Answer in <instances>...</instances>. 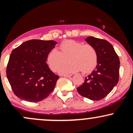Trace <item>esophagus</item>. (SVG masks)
<instances>
[{
    "instance_id": "obj_1",
    "label": "esophagus",
    "mask_w": 133,
    "mask_h": 133,
    "mask_svg": "<svg viewBox=\"0 0 133 133\" xmlns=\"http://www.w3.org/2000/svg\"><path fill=\"white\" fill-rule=\"evenodd\" d=\"M63 76H64V77H71L72 75L71 74H64V75H63Z\"/></svg>"
}]
</instances>
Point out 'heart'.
<instances>
[{
	"label": "heart",
	"instance_id": "heart-1",
	"mask_svg": "<svg viewBox=\"0 0 133 133\" xmlns=\"http://www.w3.org/2000/svg\"><path fill=\"white\" fill-rule=\"evenodd\" d=\"M59 49L60 52L56 48L52 49L47 55V62L52 71H57L68 56L70 62L59 68L60 74H72L80 70L86 74L92 71L97 65V51L92 45L67 40L60 44Z\"/></svg>",
	"mask_w": 133,
	"mask_h": 133
}]
</instances>
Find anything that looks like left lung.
Instances as JSON below:
<instances>
[{
	"label": "left lung",
	"instance_id": "1",
	"mask_svg": "<svg viewBox=\"0 0 133 133\" xmlns=\"http://www.w3.org/2000/svg\"><path fill=\"white\" fill-rule=\"evenodd\" d=\"M85 41L96 49L97 64L77 90L83 97L99 101L106 97L118 82L119 59L108 41L92 36Z\"/></svg>",
	"mask_w": 133,
	"mask_h": 133
}]
</instances>
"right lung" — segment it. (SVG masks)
I'll return each mask as SVG.
<instances>
[{
	"mask_svg": "<svg viewBox=\"0 0 133 133\" xmlns=\"http://www.w3.org/2000/svg\"><path fill=\"white\" fill-rule=\"evenodd\" d=\"M57 44L54 41L34 39L12 51L6 74L12 91L20 99L37 103L52 92L59 76L48 67L47 55Z\"/></svg>",
	"mask_w": 133,
	"mask_h": 133,
	"instance_id": "add662e5",
	"label": "right lung"
}]
</instances>
